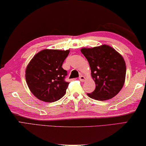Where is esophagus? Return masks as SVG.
Masks as SVG:
<instances>
[{"label":"esophagus","mask_w":146,"mask_h":146,"mask_svg":"<svg viewBox=\"0 0 146 146\" xmlns=\"http://www.w3.org/2000/svg\"><path fill=\"white\" fill-rule=\"evenodd\" d=\"M79 79H80V80L81 81V82H84V81L85 80V77L82 75H81L80 76V78H79Z\"/></svg>","instance_id":"34e87169"}]
</instances>
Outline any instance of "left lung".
Listing matches in <instances>:
<instances>
[{
	"label": "left lung",
	"mask_w": 146,
	"mask_h": 146,
	"mask_svg": "<svg viewBox=\"0 0 146 146\" xmlns=\"http://www.w3.org/2000/svg\"><path fill=\"white\" fill-rule=\"evenodd\" d=\"M81 52L89 61L96 84L95 90L87 95L100 101L115 96L125 82L126 66L123 57L106 44L91 48H83Z\"/></svg>",
	"instance_id": "8db88e82"
}]
</instances>
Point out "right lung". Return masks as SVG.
Listing matches in <instances>:
<instances>
[{"mask_svg": "<svg viewBox=\"0 0 146 146\" xmlns=\"http://www.w3.org/2000/svg\"><path fill=\"white\" fill-rule=\"evenodd\" d=\"M69 50L44 49L32 59L26 69V81L32 94L41 101L54 102L65 94L69 83L62 65Z\"/></svg>", "mask_w": 146, "mask_h": 146, "instance_id": "add662e5", "label": "right lung"}]
</instances>
